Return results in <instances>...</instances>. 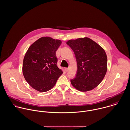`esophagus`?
Returning a JSON list of instances; mask_svg holds the SVG:
<instances>
[{
  "label": "esophagus",
  "instance_id": "1",
  "mask_svg": "<svg viewBox=\"0 0 130 130\" xmlns=\"http://www.w3.org/2000/svg\"><path fill=\"white\" fill-rule=\"evenodd\" d=\"M64 70H65L66 72H67L68 71V68H65V69H64Z\"/></svg>",
  "mask_w": 130,
  "mask_h": 130
}]
</instances>
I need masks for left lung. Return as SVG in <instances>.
I'll list each match as a JSON object with an SVG mask.
<instances>
[{"label":"left lung","mask_w":130,"mask_h":130,"mask_svg":"<svg viewBox=\"0 0 130 130\" xmlns=\"http://www.w3.org/2000/svg\"><path fill=\"white\" fill-rule=\"evenodd\" d=\"M73 50L77 62V73L71 80L73 86L81 92L91 91L103 80L107 71V56L105 50L88 37L67 42Z\"/></svg>","instance_id":"obj_1"}]
</instances>
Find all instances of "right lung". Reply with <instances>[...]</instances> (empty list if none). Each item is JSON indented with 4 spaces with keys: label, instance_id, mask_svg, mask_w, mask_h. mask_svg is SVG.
I'll return each mask as SVG.
<instances>
[{
    "label": "right lung",
    "instance_id": "1",
    "mask_svg": "<svg viewBox=\"0 0 130 130\" xmlns=\"http://www.w3.org/2000/svg\"><path fill=\"white\" fill-rule=\"evenodd\" d=\"M61 41L42 37L34 42L23 58L22 72L26 81L40 92H47L56 85L63 73L57 66L56 51Z\"/></svg>",
    "mask_w": 130,
    "mask_h": 130
}]
</instances>
